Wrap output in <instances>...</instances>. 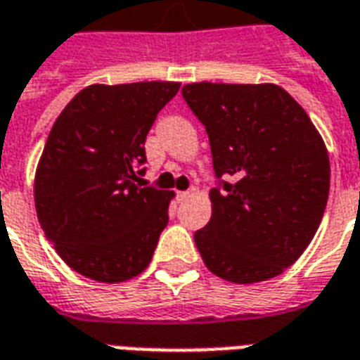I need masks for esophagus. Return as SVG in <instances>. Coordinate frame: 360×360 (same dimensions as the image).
I'll use <instances>...</instances> for the list:
<instances>
[{"label":"esophagus","mask_w":360,"mask_h":360,"mask_svg":"<svg viewBox=\"0 0 360 360\" xmlns=\"http://www.w3.org/2000/svg\"><path fill=\"white\" fill-rule=\"evenodd\" d=\"M188 195H191L188 191H181V193H177V198H179V200H185V198H188Z\"/></svg>","instance_id":"esophagus-1"}]
</instances>
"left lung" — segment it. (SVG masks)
I'll return each instance as SVG.
<instances>
[{
    "label": "left lung",
    "instance_id": "obj_1",
    "mask_svg": "<svg viewBox=\"0 0 360 360\" xmlns=\"http://www.w3.org/2000/svg\"><path fill=\"white\" fill-rule=\"evenodd\" d=\"M181 94L202 123L216 187L195 233L212 274L233 283L276 278L309 247L330 193V158L299 103L276 84L196 82Z\"/></svg>",
    "mask_w": 360,
    "mask_h": 360
}]
</instances>
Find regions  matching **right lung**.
<instances>
[{
	"label": "right lung",
	"mask_w": 360,
	"mask_h": 360,
	"mask_svg": "<svg viewBox=\"0 0 360 360\" xmlns=\"http://www.w3.org/2000/svg\"><path fill=\"white\" fill-rule=\"evenodd\" d=\"M179 86L94 84L51 127L36 169L38 221L59 257L86 278L117 283L152 260L172 193L141 183L144 142Z\"/></svg>",
	"instance_id": "right-lung-1"
}]
</instances>
